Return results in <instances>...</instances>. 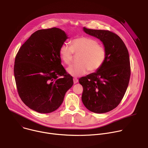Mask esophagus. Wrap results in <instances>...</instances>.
Instances as JSON below:
<instances>
[{"mask_svg":"<svg viewBox=\"0 0 148 148\" xmlns=\"http://www.w3.org/2000/svg\"><path fill=\"white\" fill-rule=\"evenodd\" d=\"M73 81H74V84H76V83H77V82H78V79L77 78L74 77V78H73Z\"/></svg>","mask_w":148,"mask_h":148,"instance_id":"1","label":"esophagus"}]
</instances>
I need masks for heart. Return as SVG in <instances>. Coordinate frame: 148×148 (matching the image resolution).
<instances>
[{
	"label": "heart",
	"instance_id": "heart-1",
	"mask_svg": "<svg viewBox=\"0 0 148 148\" xmlns=\"http://www.w3.org/2000/svg\"><path fill=\"white\" fill-rule=\"evenodd\" d=\"M59 54L61 60L70 64L73 60L74 54L79 55V63L69 66L67 69L69 74L74 77H80L90 72L98 71L103 65L106 58V49L97 40L86 36L74 38L71 46L62 44L60 47Z\"/></svg>",
	"mask_w": 148,
	"mask_h": 148
}]
</instances>
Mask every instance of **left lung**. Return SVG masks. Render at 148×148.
I'll use <instances>...</instances> for the list:
<instances>
[{
	"mask_svg": "<svg viewBox=\"0 0 148 148\" xmlns=\"http://www.w3.org/2000/svg\"><path fill=\"white\" fill-rule=\"evenodd\" d=\"M83 30L102 42L107 54L97 72L79 79L83 87L82 101L90 111L105 113L118 106L128 88L131 76L129 53L122 39L111 31L85 27Z\"/></svg>",
	"mask_w": 148,
	"mask_h": 148,
	"instance_id": "8db88e82",
	"label": "left lung"
}]
</instances>
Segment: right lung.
Masks as SVG:
<instances>
[{"mask_svg": "<svg viewBox=\"0 0 148 148\" xmlns=\"http://www.w3.org/2000/svg\"><path fill=\"white\" fill-rule=\"evenodd\" d=\"M67 36L53 27L33 33L19 49L14 75L20 98L30 109L43 114L58 109L73 86V77L61 64L59 50Z\"/></svg>", "mask_w": 148, "mask_h": 148, "instance_id": "add662e5", "label": "right lung"}]
</instances>
